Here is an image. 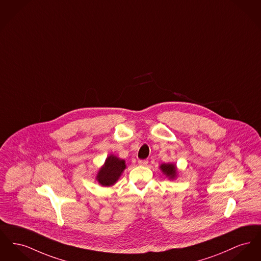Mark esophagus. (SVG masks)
I'll return each instance as SVG.
<instances>
[{"label":"esophagus","instance_id":"obj_1","mask_svg":"<svg viewBox=\"0 0 261 261\" xmlns=\"http://www.w3.org/2000/svg\"><path fill=\"white\" fill-rule=\"evenodd\" d=\"M148 161L147 160H139L138 164L140 166H147L148 165Z\"/></svg>","mask_w":261,"mask_h":261}]
</instances>
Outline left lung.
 <instances>
[{
	"label": "left lung",
	"mask_w": 261,
	"mask_h": 261,
	"mask_svg": "<svg viewBox=\"0 0 261 261\" xmlns=\"http://www.w3.org/2000/svg\"><path fill=\"white\" fill-rule=\"evenodd\" d=\"M161 170L169 177V179H174L176 177V166L174 164H163L160 166Z\"/></svg>",
	"instance_id": "8db88e82"
}]
</instances>
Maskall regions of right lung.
<instances>
[{
    "instance_id": "obj_1",
    "label": "right lung",
    "mask_w": 261,
    "mask_h": 261,
    "mask_svg": "<svg viewBox=\"0 0 261 261\" xmlns=\"http://www.w3.org/2000/svg\"><path fill=\"white\" fill-rule=\"evenodd\" d=\"M125 169L126 165L124 160L114 154H110L106 160L105 165L98 170L96 180L102 186H111L118 180Z\"/></svg>"
}]
</instances>
